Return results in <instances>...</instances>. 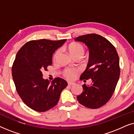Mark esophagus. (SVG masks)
Masks as SVG:
<instances>
[{
  "label": "esophagus",
  "mask_w": 134,
  "mask_h": 134,
  "mask_svg": "<svg viewBox=\"0 0 134 134\" xmlns=\"http://www.w3.org/2000/svg\"><path fill=\"white\" fill-rule=\"evenodd\" d=\"M75 83H73V82H68V85L69 86H72V85H74Z\"/></svg>",
  "instance_id": "obj_1"
}]
</instances>
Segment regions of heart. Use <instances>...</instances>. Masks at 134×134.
<instances>
[{"label": "heart", "mask_w": 134, "mask_h": 134, "mask_svg": "<svg viewBox=\"0 0 134 134\" xmlns=\"http://www.w3.org/2000/svg\"><path fill=\"white\" fill-rule=\"evenodd\" d=\"M68 49L73 57L77 56L82 57L84 54V47L83 46L77 43H72L68 46ZM60 54V50H57L54 55V59L55 60ZM79 70L76 69L66 68L62 72V74L68 80H74L78 74Z\"/></svg>", "instance_id": "obj_1"}]
</instances>
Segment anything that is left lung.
<instances>
[{
  "instance_id": "1",
  "label": "left lung",
  "mask_w": 134,
  "mask_h": 134,
  "mask_svg": "<svg viewBox=\"0 0 134 134\" xmlns=\"http://www.w3.org/2000/svg\"><path fill=\"white\" fill-rule=\"evenodd\" d=\"M75 40L84 43L89 48L88 63L80 79H91L93 81L90 87L82 85L83 92L77 99L86 107L98 109L110 100L118 83L120 74L118 54L114 46L99 35H85Z\"/></svg>"
}]
</instances>
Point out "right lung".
Returning <instances> with one entry per match:
<instances>
[{"instance_id":"obj_1","label":"right lung","mask_w":134,"mask_h":134,"mask_svg":"<svg viewBox=\"0 0 134 134\" xmlns=\"http://www.w3.org/2000/svg\"><path fill=\"white\" fill-rule=\"evenodd\" d=\"M66 40H32L19 49L12 66V76L16 91L31 109L44 112L57 104L65 80L55 78L51 84L43 78L42 72L52 65V54Z\"/></svg>"}]
</instances>
